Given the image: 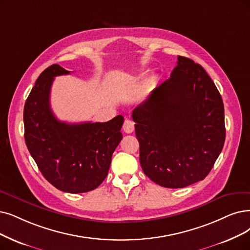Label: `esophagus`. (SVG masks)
<instances>
[{"instance_id": "esophagus-1", "label": "esophagus", "mask_w": 250, "mask_h": 250, "mask_svg": "<svg viewBox=\"0 0 250 250\" xmlns=\"http://www.w3.org/2000/svg\"><path fill=\"white\" fill-rule=\"evenodd\" d=\"M123 130L126 133H132L134 130V123L130 119H125L123 124Z\"/></svg>"}]
</instances>
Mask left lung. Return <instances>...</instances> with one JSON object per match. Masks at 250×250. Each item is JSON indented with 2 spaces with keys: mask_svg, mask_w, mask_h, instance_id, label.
Listing matches in <instances>:
<instances>
[{
  "mask_svg": "<svg viewBox=\"0 0 250 250\" xmlns=\"http://www.w3.org/2000/svg\"><path fill=\"white\" fill-rule=\"evenodd\" d=\"M132 119L143 170L164 188L202 181L225 144L222 96L205 69L184 56L170 78L133 109Z\"/></svg>",
  "mask_w": 250,
  "mask_h": 250,
  "instance_id": "8db88e82",
  "label": "left lung"
}]
</instances>
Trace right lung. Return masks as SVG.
Listing matches in <instances>:
<instances>
[{
	"label": "right lung",
	"mask_w": 250,
	"mask_h": 250,
	"mask_svg": "<svg viewBox=\"0 0 250 250\" xmlns=\"http://www.w3.org/2000/svg\"><path fill=\"white\" fill-rule=\"evenodd\" d=\"M67 74L52 64L37 79L24 104V139L47 181L62 192L79 194L104 181L123 137L120 130L124 118L118 115L104 123L58 121L50 107V90L54 77Z\"/></svg>",
	"instance_id": "obj_1"
}]
</instances>
